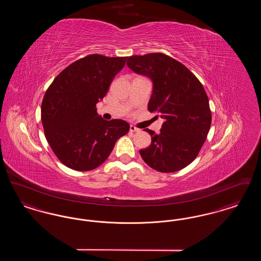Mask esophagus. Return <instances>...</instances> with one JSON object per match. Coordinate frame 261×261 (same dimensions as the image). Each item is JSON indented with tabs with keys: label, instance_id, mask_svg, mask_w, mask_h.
Instances as JSON below:
<instances>
[{
	"label": "esophagus",
	"instance_id": "1",
	"mask_svg": "<svg viewBox=\"0 0 261 261\" xmlns=\"http://www.w3.org/2000/svg\"><path fill=\"white\" fill-rule=\"evenodd\" d=\"M130 131H131V132H140V129L137 128L135 126H133V125H131V126H130Z\"/></svg>",
	"mask_w": 261,
	"mask_h": 261
}]
</instances>
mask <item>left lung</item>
Wrapping results in <instances>:
<instances>
[{"instance_id": "obj_1", "label": "left lung", "mask_w": 261, "mask_h": 261, "mask_svg": "<svg viewBox=\"0 0 261 261\" xmlns=\"http://www.w3.org/2000/svg\"><path fill=\"white\" fill-rule=\"evenodd\" d=\"M127 66L152 82L148 103L164 120L160 134L151 136L140 154L149 167L160 172L183 169L199 154L208 134L211 112L207 95L199 79L185 65L161 53L128 58Z\"/></svg>"}]
</instances>
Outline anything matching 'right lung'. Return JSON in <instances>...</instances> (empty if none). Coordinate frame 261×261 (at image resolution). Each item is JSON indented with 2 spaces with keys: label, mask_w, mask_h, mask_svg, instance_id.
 Here are the masks:
<instances>
[{
  "label": "right lung",
  "mask_w": 261,
  "mask_h": 261,
  "mask_svg": "<svg viewBox=\"0 0 261 261\" xmlns=\"http://www.w3.org/2000/svg\"><path fill=\"white\" fill-rule=\"evenodd\" d=\"M127 58L91 55L68 65L48 88L41 107L45 136L55 154L77 171L97 168L130 125L105 120L96 105L107 95Z\"/></svg>",
  "instance_id": "add662e5"
}]
</instances>
